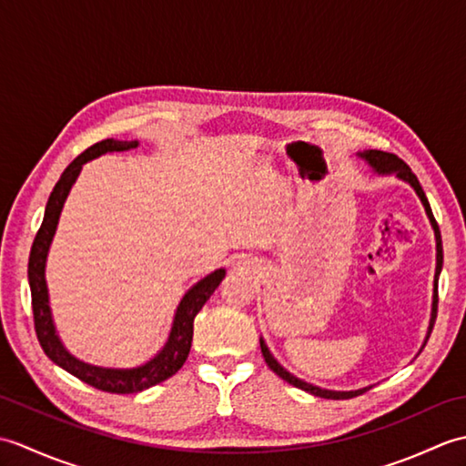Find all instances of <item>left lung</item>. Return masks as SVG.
<instances>
[{
  "instance_id": "1",
  "label": "left lung",
  "mask_w": 466,
  "mask_h": 466,
  "mask_svg": "<svg viewBox=\"0 0 466 466\" xmlns=\"http://www.w3.org/2000/svg\"><path fill=\"white\" fill-rule=\"evenodd\" d=\"M359 156L364 157V160L370 164V167H372V170H374L376 174H380V176L397 174V177H400V180L409 182V184L414 187V192L419 194L420 202H422V206H424V210H427V216H429V220H431V224H432L434 238H437V270H434V300H432V314H431V324H429V332H427V340H429V336H431V332H432V326H434V320H437L439 274H441V270H442V240H441L439 224H437V220H434L432 210H431V204H429V200H427V196H424V192H422V186H420V182H419V177L412 174L410 167H409L407 164H404L399 156L389 154V152H380V150H366V152H360ZM427 340H424V344H427ZM260 349H262V356H264L266 364L270 366V370H274L276 374H279L282 380H286L289 384L296 386V389H300V390H306V392L314 394V397L332 399V400H344V399L359 397V394H362V392H366V390L370 389V386H366V389H359V390H326V389H320V386H314V384H310V382H304V380H300V379H296L294 374H290L289 370L284 369V366H280V362L276 360L274 356L270 354L268 346L264 344L262 339H260Z\"/></svg>"
}]
</instances>
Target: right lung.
Listing matches in <instances>:
<instances>
[{
    "instance_id": "obj_1",
    "label": "right lung",
    "mask_w": 466,
    "mask_h": 466,
    "mask_svg": "<svg viewBox=\"0 0 466 466\" xmlns=\"http://www.w3.org/2000/svg\"><path fill=\"white\" fill-rule=\"evenodd\" d=\"M132 147H137L136 140L120 142V140H114V137H107V140H102L87 147L84 154L77 156L76 160L66 167L62 177H59L57 184L54 186L52 194H49L44 222L35 234L32 252H29V264H27L35 334L44 352L47 354V359L54 360L57 366H62V369L67 370L69 374H74L76 379L94 386V389L104 390V392H114V394H134V392L146 390L150 389V386L167 380L172 374H176L182 369V364L186 362L187 352H190V346H192L196 314L202 310V306L214 294L218 284L222 282L226 274L224 268L214 270L212 274H208L206 279L194 284L192 289L184 294V299L176 309L172 330H170V336H167L164 349L142 366H136V369H104V366H94L76 359L74 354H69L66 350V346L62 344V340H59V336L56 332L52 309H49V296H47V284H46V260H47L49 244L54 240L57 220H59V214H62L66 198L69 190H72L76 177L80 176L82 166L106 152H124V150H132Z\"/></svg>"
}]
</instances>
